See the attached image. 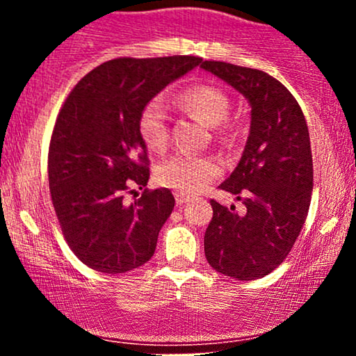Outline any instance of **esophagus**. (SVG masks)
<instances>
[{"mask_svg":"<svg viewBox=\"0 0 356 356\" xmlns=\"http://www.w3.org/2000/svg\"><path fill=\"white\" fill-rule=\"evenodd\" d=\"M189 201H191L189 195L181 194V192H177V194H175V202H177L179 206H182V204H186V202H189Z\"/></svg>","mask_w":356,"mask_h":356,"instance_id":"obj_1","label":"esophagus"}]
</instances>
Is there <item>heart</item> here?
I'll return each instance as SVG.
<instances>
[{
  "label": "heart",
  "instance_id": "1",
  "mask_svg": "<svg viewBox=\"0 0 356 356\" xmlns=\"http://www.w3.org/2000/svg\"><path fill=\"white\" fill-rule=\"evenodd\" d=\"M181 108L199 118L206 125L222 134V122L229 115L231 102L222 90L214 85H194L175 97ZM138 134L154 152H162L169 142V124L164 105L152 100L138 115ZM219 165L212 157L192 154H175L157 167V182L181 194L194 195L206 189L218 177Z\"/></svg>",
  "mask_w": 356,
  "mask_h": 356
}]
</instances>
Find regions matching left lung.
<instances>
[{"mask_svg":"<svg viewBox=\"0 0 356 356\" xmlns=\"http://www.w3.org/2000/svg\"><path fill=\"white\" fill-rule=\"evenodd\" d=\"M239 92L251 107V125L238 167L220 184L244 212L211 201L212 220L204 234L207 263L239 281L266 276L286 259L308 216L313 159L308 125L295 97L268 73L202 61Z\"/></svg>","mask_w":356,"mask_h":356,"instance_id":"1","label":"left lung"}]
</instances>
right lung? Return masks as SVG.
Listing matches in <instances>:
<instances>
[{
	"mask_svg": "<svg viewBox=\"0 0 356 356\" xmlns=\"http://www.w3.org/2000/svg\"><path fill=\"white\" fill-rule=\"evenodd\" d=\"M199 56L117 58L81 79L61 107L48 150V181L68 246L95 271L118 275L154 256L174 209L167 187L127 192L149 182L142 108L167 85L194 70Z\"/></svg>",
	"mask_w": 356,
	"mask_h": 356,
	"instance_id": "right-lung-1",
	"label": "right lung"
}]
</instances>
